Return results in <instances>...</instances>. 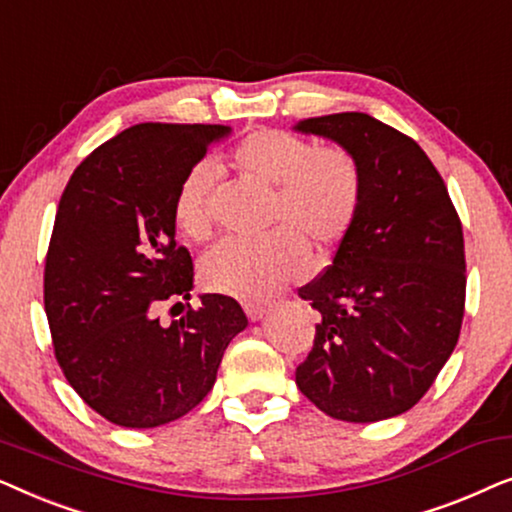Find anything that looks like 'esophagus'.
I'll return each mask as SVG.
<instances>
[{"instance_id": "esophagus-1", "label": "esophagus", "mask_w": 512, "mask_h": 512, "mask_svg": "<svg viewBox=\"0 0 512 512\" xmlns=\"http://www.w3.org/2000/svg\"><path fill=\"white\" fill-rule=\"evenodd\" d=\"M244 312H247V317L251 321H261L265 317V312H268V307L258 305V303H249V305H244Z\"/></svg>"}]
</instances>
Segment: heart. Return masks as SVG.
<instances>
[{
	"label": "heart",
	"instance_id": "heart-1",
	"mask_svg": "<svg viewBox=\"0 0 512 512\" xmlns=\"http://www.w3.org/2000/svg\"><path fill=\"white\" fill-rule=\"evenodd\" d=\"M240 177L272 188L270 226L263 240H226L202 261V279L212 291L240 300H263L307 261V242L326 249L345 240L363 200L361 167L340 146H319L284 130H254L228 153ZM209 172H186L174 198V221L191 240L212 233Z\"/></svg>",
	"mask_w": 512,
	"mask_h": 512
}]
</instances>
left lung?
Segmentation results:
<instances>
[{
    "mask_svg": "<svg viewBox=\"0 0 512 512\" xmlns=\"http://www.w3.org/2000/svg\"><path fill=\"white\" fill-rule=\"evenodd\" d=\"M361 167L363 200L333 263L298 291L319 312L296 384L328 417L370 424L422 398L459 340L464 233L443 177L415 139L359 111L305 118Z\"/></svg>",
    "mask_w": 512,
    "mask_h": 512,
    "instance_id": "1",
    "label": "left lung"
}]
</instances>
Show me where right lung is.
Here are the masks:
<instances>
[{"label":"right lung","instance_id":"right-lung-1","mask_svg":"<svg viewBox=\"0 0 512 512\" xmlns=\"http://www.w3.org/2000/svg\"><path fill=\"white\" fill-rule=\"evenodd\" d=\"M228 135V125H132L97 146L62 193L46 317L67 382L111 424L153 429L191 412L249 324L221 293H202L198 310L188 305L170 326L158 317L160 305L193 291L191 254L174 240L177 188Z\"/></svg>","mask_w":512,"mask_h":512}]
</instances>
